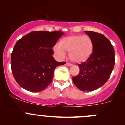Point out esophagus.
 I'll list each match as a JSON object with an SVG mask.
<instances>
[{
	"instance_id": "esophagus-1",
	"label": "esophagus",
	"mask_w": 125,
	"mask_h": 125,
	"mask_svg": "<svg viewBox=\"0 0 125 125\" xmlns=\"http://www.w3.org/2000/svg\"><path fill=\"white\" fill-rule=\"evenodd\" d=\"M66 64L67 66H72V64L70 63H66Z\"/></svg>"
}]
</instances>
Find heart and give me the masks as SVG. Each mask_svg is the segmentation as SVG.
I'll return each mask as SVG.
<instances>
[{
	"label": "heart",
	"mask_w": 125,
	"mask_h": 125,
	"mask_svg": "<svg viewBox=\"0 0 125 125\" xmlns=\"http://www.w3.org/2000/svg\"><path fill=\"white\" fill-rule=\"evenodd\" d=\"M54 52L61 59L65 57V52H69L72 61L82 63L91 56L94 51V43L88 36L73 35L61 39L53 48Z\"/></svg>",
	"instance_id": "obj_1"
}]
</instances>
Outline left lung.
<instances>
[{"instance_id": "left-lung-1", "label": "left lung", "mask_w": 125, "mask_h": 125, "mask_svg": "<svg viewBox=\"0 0 125 125\" xmlns=\"http://www.w3.org/2000/svg\"><path fill=\"white\" fill-rule=\"evenodd\" d=\"M92 40L94 51L86 61L78 64L79 73L72 77L74 84L82 91H93L105 84L115 65V51L108 39L102 34L85 31Z\"/></svg>"}]
</instances>
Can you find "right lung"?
<instances>
[{
	"mask_svg": "<svg viewBox=\"0 0 125 125\" xmlns=\"http://www.w3.org/2000/svg\"><path fill=\"white\" fill-rule=\"evenodd\" d=\"M63 35L61 31H31L17 41L11 54V68L20 86L38 92L49 85L56 67L66 63L54 59L52 49Z\"/></svg>",
	"mask_w": 125,
	"mask_h": 125,
	"instance_id": "right-lung-1",
	"label": "right lung"
}]
</instances>
